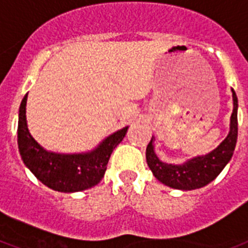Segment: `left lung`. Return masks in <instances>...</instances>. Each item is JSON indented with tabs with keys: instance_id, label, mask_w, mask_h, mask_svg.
<instances>
[{
	"instance_id": "8db88e82",
	"label": "left lung",
	"mask_w": 248,
	"mask_h": 248,
	"mask_svg": "<svg viewBox=\"0 0 248 248\" xmlns=\"http://www.w3.org/2000/svg\"><path fill=\"white\" fill-rule=\"evenodd\" d=\"M233 93V112L231 116V130L228 136L219 146L205 156H198L189 160L183 165L165 164L157 159L154 151V139L146 147V161L149 168L157 180L163 184L182 190L198 189L209 184L219 175V172L228 164L237 142L238 124H237V95Z\"/></svg>"
}]
</instances>
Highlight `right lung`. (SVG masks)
Returning a JSON list of instances; mask_svg holds the SVG:
<instances>
[{"mask_svg":"<svg viewBox=\"0 0 248 248\" xmlns=\"http://www.w3.org/2000/svg\"><path fill=\"white\" fill-rule=\"evenodd\" d=\"M25 95L18 111L17 143L22 161L43 184L64 193L92 188L105 176L108 160L113 149L126 136L128 127L114 132L92 153L65 154L47 153L32 139L26 124Z\"/></svg>","mask_w":248,"mask_h":248,"instance_id":"add662e5","label":"right lung"}]
</instances>
